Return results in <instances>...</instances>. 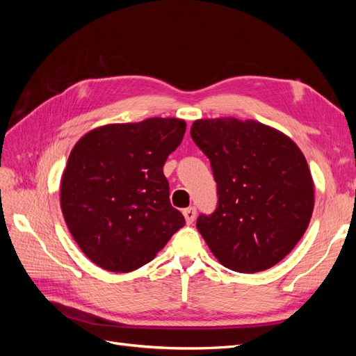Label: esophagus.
<instances>
[{
  "label": "esophagus",
  "mask_w": 356,
  "mask_h": 356,
  "mask_svg": "<svg viewBox=\"0 0 356 356\" xmlns=\"http://www.w3.org/2000/svg\"><path fill=\"white\" fill-rule=\"evenodd\" d=\"M182 215H184L187 224H193L196 220V208H193V207L187 208V209L182 211Z\"/></svg>",
  "instance_id": "obj_1"
}]
</instances>
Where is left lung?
Instances as JSON below:
<instances>
[{"label":"left lung","instance_id":"8db88e82","mask_svg":"<svg viewBox=\"0 0 356 356\" xmlns=\"http://www.w3.org/2000/svg\"><path fill=\"white\" fill-rule=\"evenodd\" d=\"M193 141L208 156L218 207L197 230L217 260L234 272L270 268L294 250L315 207L305 154L277 129L234 117L200 118Z\"/></svg>","mask_w":356,"mask_h":356}]
</instances>
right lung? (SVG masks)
I'll return each instance as SVG.
<instances>
[{
    "label": "right lung",
    "mask_w": 356,
    "mask_h": 356,
    "mask_svg": "<svg viewBox=\"0 0 356 356\" xmlns=\"http://www.w3.org/2000/svg\"><path fill=\"white\" fill-rule=\"evenodd\" d=\"M186 126L174 117L105 124L71 149L60 179V209L80 250L104 270L143 267L186 224L172 208L163 174Z\"/></svg>",
    "instance_id": "obj_1"
}]
</instances>
